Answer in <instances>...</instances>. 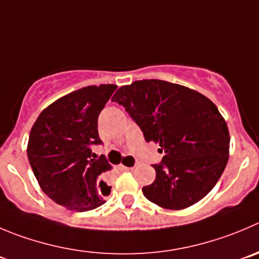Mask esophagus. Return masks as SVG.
<instances>
[{
	"label": "esophagus",
	"mask_w": 259,
	"mask_h": 259,
	"mask_svg": "<svg viewBox=\"0 0 259 259\" xmlns=\"http://www.w3.org/2000/svg\"><path fill=\"white\" fill-rule=\"evenodd\" d=\"M119 169H120V170H132V169H134V166H132V168H130V166H124V165H120Z\"/></svg>",
	"instance_id": "34e87169"
}]
</instances>
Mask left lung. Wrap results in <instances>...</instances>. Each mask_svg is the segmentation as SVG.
Segmentation results:
<instances>
[{
    "label": "left lung",
    "instance_id": "obj_1",
    "mask_svg": "<svg viewBox=\"0 0 259 259\" xmlns=\"http://www.w3.org/2000/svg\"><path fill=\"white\" fill-rule=\"evenodd\" d=\"M112 102L123 105L147 142L164 154L156 178L142 188L160 207L182 210L201 201L220 179L229 159L228 125L205 95L162 80L122 86Z\"/></svg>",
    "mask_w": 259,
    "mask_h": 259
}]
</instances>
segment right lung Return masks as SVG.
I'll return each mask as SVG.
<instances>
[{"instance_id": "right-lung-1", "label": "right lung", "mask_w": 259, "mask_h": 259, "mask_svg": "<svg viewBox=\"0 0 259 259\" xmlns=\"http://www.w3.org/2000/svg\"><path fill=\"white\" fill-rule=\"evenodd\" d=\"M115 89H78L47 107L31 128L26 152L34 176L41 191L68 210H94L110 193L104 177L112 166L91 147L103 144L98 117Z\"/></svg>"}]
</instances>
